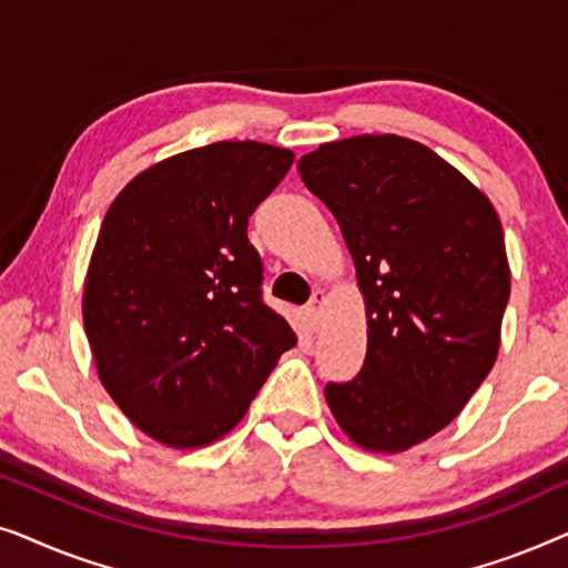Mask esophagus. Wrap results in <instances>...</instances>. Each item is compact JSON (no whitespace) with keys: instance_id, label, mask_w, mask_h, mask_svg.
<instances>
[{"instance_id":"esophagus-1","label":"esophagus","mask_w":568,"mask_h":568,"mask_svg":"<svg viewBox=\"0 0 568 568\" xmlns=\"http://www.w3.org/2000/svg\"><path fill=\"white\" fill-rule=\"evenodd\" d=\"M325 292L323 290H315L313 297H310V305H307V315H310V323H313V328L321 325V317H323V307H325Z\"/></svg>"}]
</instances>
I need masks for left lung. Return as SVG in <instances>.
<instances>
[{
    "label": "left lung",
    "instance_id": "left-lung-1",
    "mask_svg": "<svg viewBox=\"0 0 568 568\" xmlns=\"http://www.w3.org/2000/svg\"><path fill=\"white\" fill-rule=\"evenodd\" d=\"M297 170L336 216L367 305L364 367L325 385V400L356 445L403 453L460 414L499 354V214L429 146L395 134L321 144Z\"/></svg>",
    "mask_w": 568,
    "mask_h": 568
}]
</instances>
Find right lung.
<instances>
[{"label":"right lung","instance_id":"add662e5","mask_svg":"<svg viewBox=\"0 0 568 568\" xmlns=\"http://www.w3.org/2000/svg\"><path fill=\"white\" fill-rule=\"evenodd\" d=\"M292 162L251 139L199 146L139 173L108 209L84 278V333L115 406L162 445L224 437L297 344L263 302L247 240Z\"/></svg>","mask_w":568,"mask_h":568}]
</instances>
